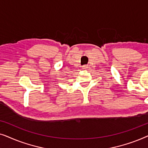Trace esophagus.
<instances>
[{"instance_id":"1","label":"esophagus","mask_w":148,"mask_h":148,"mask_svg":"<svg viewBox=\"0 0 148 148\" xmlns=\"http://www.w3.org/2000/svg\"><path fill=\"white\" fill-rule=\"evenodd\" d=\"M87 68H88V66H87V65H84V66H82L83 69H86Z\"/></svg>"}]
</instances>
